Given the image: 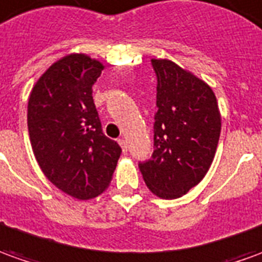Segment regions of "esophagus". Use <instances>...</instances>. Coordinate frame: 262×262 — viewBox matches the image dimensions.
I'll return each mask as SVG.
<instances>
[{"label": "esophagus", "mask_w": 262, "mask_h": 262, "mask_svg": "<svg viewBox=\"0 0 262 262\" xmlns=\"http://www.w3.org/2000/svg\"><path fill=\"white\" fill-rule=\"evenodd\" d=\"M118 144H120V145H121V148H122V151H124V152H127V149H128L127 141H125L124 138H120V140H118Z\"/></svg>", "instance_id": "34e87169"}]
</instances>
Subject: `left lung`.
Wrapping results in <instances>:
<instances>
[{"label":"left lung","instance_id":"1","mask_svg":"<svg viewBox=\"0 0 262 262\" xmlns=\"http://www.w3.org/2000/svg\"><path fill=\"white\" fill-rule=\"evenodd\" d=\"M157 75L154 152L138 164L155 195L174 200L203 180L217 151L221 115L210 86L168 59H151Z\"/></svg>","mask_w":262,"mask_h":262}]
</instances>
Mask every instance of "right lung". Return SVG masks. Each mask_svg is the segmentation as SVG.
<instances>
[{"mask_svg": "<svg viewBox=\"0 0 262 262\" xmlns=\"http://www.w3.org/2000/svg\"><path fill=\"white\" fill-rule=\"evenodd\" d=\"M104 66L84 54L52 64L32 88L28 133L45 177L78 200H91L111 183L121 147L102 133L93 85Z\"/></svg>", "mask_w": 262, "mask_h": 262, "instance_id": "1", "label": "right lung"}]
</instances>
